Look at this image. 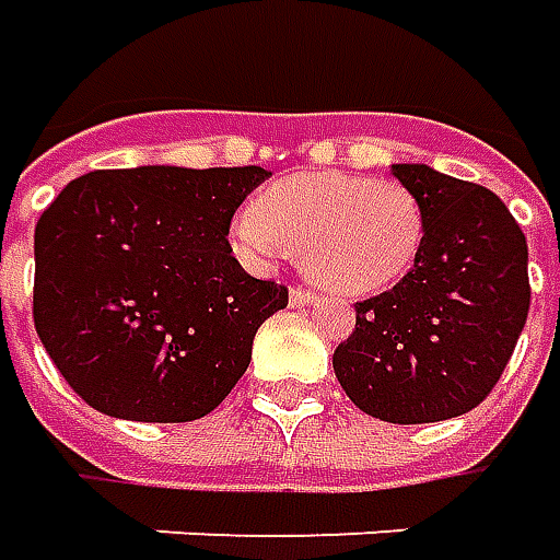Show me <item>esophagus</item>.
Wrapping results in <instances>:
<instances>
[{"instance_id":"1","label":"esophagus","mask_w":560,"mask_h":560,"mask_svg":"<svg viewBox=\"0 0 560 560\" xmlns=\"http://www.w3.org/2000/svg\"><path fill=\"white\" fill-rule=\"evenodd\" d=\"M315 300V293L306 291V288H293L291 291V306H308Z\"/></svg>"}]
</instances>
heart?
<instances>
[{"mask_svg": "<svg viewBox=\"0 0 560 560\" xmlns=\"http://www.w3.org/2000/svg\"><path fill=\"white\" fill-rule=\"evenodd\" d=\"M245 264L267 269L296 254L308 279L339 296L394 288L424 245V206L412 187L363 172L281 178L230 226Z\"/></svg>", "mask_w": 560, "mask_h": 560, "instance_id": "b5f03b06", "label": "heart"}]
</instances>
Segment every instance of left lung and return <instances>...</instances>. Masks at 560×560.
Wrapping results in <instances>:
<instances>
[{
    "mask_svg": "<svg viewBox=\"0 0 560 560\" xmlns=\"http://www.w3.org/2000/svg\"><path fill=\"white\" fill-rule=\"evenodd\" d=\"M390 172L424 206V245L390 291L354 306L334 370L366 416L430 424L476 409L510 363L530 308L527 242L488 187L424 163Z\"/></svg>",
    "mask_w": 560,
    "mask_h": 560,
    "instance_id": "8db88e82",
    "label": "left lung"
}]
</instances>
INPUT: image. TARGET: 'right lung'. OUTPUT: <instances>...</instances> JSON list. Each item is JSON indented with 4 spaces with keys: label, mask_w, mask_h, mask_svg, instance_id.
Wrapping results in <instances>:
<instances>
[{
    "label": "right lung",
    "mask_w": 560,
    "mask_h": 560,
    "mask_svg": "<svg viewBox=\"0 0 560 560\" xmlns=\"http://www.w3.org/2000/svg\"><path fill=\"white\" fill-rule=\"evenodd\" d=\"M260 166L96 170L35 224L33 318L81 400L112 418L209 416L252 363L288 288L248 276L226 242Z\"/></svg>",
    "instance_id": "obj_1"
}]
</instances>
